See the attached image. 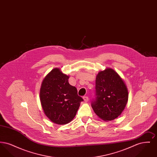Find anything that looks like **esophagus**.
<instances>
[{"instance_id": "esophagus-1", "label": "esophagus", "mask_w": 157, "mask_h": 157, "mask_svg": "<svg viewBox=\"0 0 157 157\" xmlns=\"http://www.w3.org/2000/svg\"><path fill=\"white\" fill-rule=\"evenodd\" d=\"M83 100H84V101H85V102H88V100H89V98H88V97H83Z\"/></svg>"}]
</instances>
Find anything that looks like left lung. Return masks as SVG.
Segmentation results:
<instances>
[{
	"instance_id": "left-lung-1",
	"label": "left lung",
	"mask_w": 157,
	"mask_h": 157,
	"mask_svg": "<svg viewBox=\"0 0 157 157\" xmlns=\"http://www.w3.org/2000/svg\"><path fill=\"white\" fill-rule=\"evenodd\" d=\"M96 99L91 106L98 117L105 121L118 117L128 99L127 85L112 68L99 72L96 77Z\"/></svg>"
}]
</instances>
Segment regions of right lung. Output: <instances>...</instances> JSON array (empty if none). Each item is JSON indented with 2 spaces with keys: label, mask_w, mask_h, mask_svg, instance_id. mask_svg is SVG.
Instances as JSON below:
<instances>
[{
  "label": "right lung",
  "mask_w": 157,
  "mask_h": 157,
  "mask_svg": "<svg viewBox=\"0 0 157 157\" xmlns=\"http://www.w3.org/2000/svg\"><path fill=\"white\" fill-rule=\"evenodd\" d=\"M69 76L56 67L45 77L40 90V103L45 115L52 122L64 125L70 122L79 109L83 99L77 89L71 85Z\"/></svg>",
  "instance_id": "add662e5"
}]
</instances>
